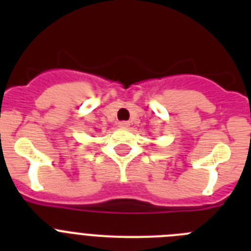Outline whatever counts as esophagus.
<instances>
[{
    "mask_svg": "<svg viewBox=\"0 0 251 251\" xmlns=\"http://www.w3.org/2000/svg\"><path fill=\"white\" fill-rule=\"evenodd\" d=\"M118 126L121 128H128V127H129V123H128V122H126V121H123V122H119Z\"/></svg>",
    "mask_w": 251,
    "mask_h": 251,
    "instance_id": "1",
    "label": "esophagus"
}]
</instances>
